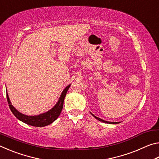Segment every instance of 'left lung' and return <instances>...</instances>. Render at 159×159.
<instances>
[{"instance_id":"1","label":"left lung","mask_w":159,"mask_h":159,"mask_svg":"<svg viewBox=\"0 0 159 159\" xmlns=\"http://www.w3.org/2000/svg\"><path fill=\"white\" fill-rule=\"evenodd\" d=\"M92 114L94 117H95L96 119H98V120H100V121H102V122H104V123H110V124H116V123H118V122H109V121H107V120H102V119H101V118H98V117H96L95 115H93V114Z\"/></svg>"}]
</instances>
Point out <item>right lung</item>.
<instances>
[{"instance_id":"obj_1","label":"right lung","mask_w":159,"mask_h":159,"mask_svg":"<svg viewBox=\"0 0 159 159\" xmlns=\"http://www.w3.org/2000/svg\"><path fill=\"white\" fill-rule=\"evenodd\" d=\"M70 87V85L66 86L65 89L63 90L62 93L60 96V98L56 104V105L51 109L50 111H48L43 114L38 115V116H26L25 114H21L19 112L17 109H16L11 104V102L10 101L8 95L7 93V99L9 104V107L12 114L15 115V116L20 120L21 121L26 123V124L30 125L32 126H36V127H43V126H46L51 124L59 117L60 113L63 108V104L64 98L66 95L67 91H68L69 88Z\"/></svg>"}]
</instances>
